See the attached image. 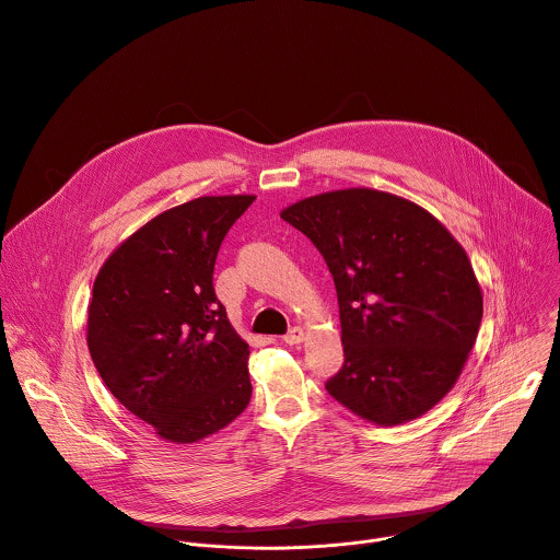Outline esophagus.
I'll return each instance as SVG.
<instances>
[{"mask_svg": "<svg viewBox=\"0 0 560 560\" xmlns=\"http://www.w3.org/2000/svg\"><path fill=\"white\" fill-rule=\"evenodd\" d=\"M304 330L302 328H293V330H289L284 337H282V341L287 343V346H300L302 341H304Z\"/></svg>", "mask_w": 560, "mask_h": 560, "instance_id": "1", "label": "esophagus"}]
</instances>
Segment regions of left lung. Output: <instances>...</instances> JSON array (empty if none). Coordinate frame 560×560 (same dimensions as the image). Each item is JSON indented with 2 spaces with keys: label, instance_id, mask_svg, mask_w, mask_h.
<instances>
[{
  "label": "left lung",
  "instance_id": "1",
  "mask_svg": "<svg viewBox=\"0 0 560 560\" xmlns=\"http://www.w3.org/2000/svg\"><path fill=\"white\" fill-rule=\"evenodd\" d=\"M280 217L313 241L337 287L346 363L328 393L375 425L425 415L480 330L482 289L463 245L419 203L375 188L304 197Z\"/></svg>",
  "mask_w": 560,
  "mask_h": 560
}]
</instances>
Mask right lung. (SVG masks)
I'll use <instances>...</instances> for the list:
<instances>
[{
	"label": "right lung",
	"instance_id": "obj_1",
	"mask_svg": "<svg viewBox=\"0 0 560 560\" xmlns=\"http://www.w3.org/2000/svg\"><path fill=\"white\" fill-rule=\"evenodd\" d=\"M256 195H203L163 210L104 260L86 346L108 390L154 434L197 443L249 404V346L214 295L219 245Z\"/></svg>",
	"mask_w": 560,
	"mask_h": 560
}]
</instances>
